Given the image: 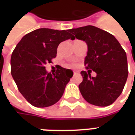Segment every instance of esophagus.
Segmentation results:
<instances>
[{
    "instance_id": "obj_1",
    "label": "esophagus",
    "mask_w": 135,
    "mask_h": 135,
    "mask_svg": "<svg viewBox=\"0 0 135 135\" xmlns=\"http://www.w3.org/2000/svg\"><path fill=\"white\" fill-rule=\"evenodd\" d=\"M77 73H78L77 71H74V75H75V74H76Z\"/></svg>"
}]
</instances>
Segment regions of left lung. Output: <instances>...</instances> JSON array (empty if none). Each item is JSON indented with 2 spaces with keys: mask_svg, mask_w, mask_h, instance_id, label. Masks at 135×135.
<instances>
[{
  "mask_svg": "<svg viewBox=\"0 0 135 135\" xmlns=\"http://www.w3.org/2000/svg\"><path fill=\"white\" fill-rule=\"evenodd\" d=\"M74 38L88 45L85 66L96 73L91 76L89 70L82 71V82L79 85L83 98L90 104L108 106L122 93L128 76L127 54L111 34L94 26L69 30Z\"/></svg>",
  "mask_w": 135,
  "mask_h": 135,
  "instance_id": "8db88e82",
  "label": "left lung"
}]
</instances>
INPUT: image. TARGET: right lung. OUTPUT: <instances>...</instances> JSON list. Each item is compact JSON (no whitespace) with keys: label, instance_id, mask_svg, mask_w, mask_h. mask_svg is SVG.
Wrapping results in <instances>:
<instances>
[{"label":"right lung","instance_id":"obj_1","mask_svg":"<svg viewBox=\"0 0 135 135\" xmlns=\"http://www.w3.org/2000/svg\"><path fill=\"white\" fill-rule=\"evenodd\" d=\"M74 40L69 30L40 28L27 34L15 47L11 58V75L25 98L35 107L45 108L61 99L73 71L59 66L48 73L45 64L56 58L59 45Z\"/></svg>","mask_w":135,"mask_h":135}]
</instances>
